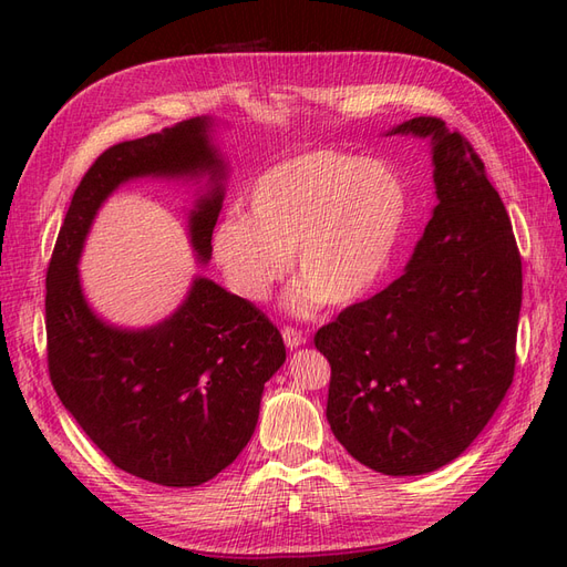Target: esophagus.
<instances>
[{
    "label": "esophagus",
    "mask_w": 567,
    "mask_h": 567,
    "mask_svg": "<svg viewBox=\"0 0 567 567\" xmlns=\"http://www.w3.org/2000/svg\"><path fill=\"white\" fill-rule=\"evenodd\" d=\"M281 336H284V342L286 346L293 350V348H300V346H305V333L302 331H298V329H293V326H284V331H281Z\"/></svg>",
    "instance_id": "obj_1"
}]
</instances>
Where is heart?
Masks as SVG:
<instances>
[{
	"label": "heart",
	"mask_w": 567,
	"mask_h": 567,
	"mask_svg": "<svg viewBox=\"0 0 567 567\" xmlns=\"http://www.w3.org/2000/svg\"><path fill=\"white\" fill-rule=\"evenodd\" d=\"M246 217L227 215L213 255L227 286L248 302L269 300L290 269L298 315L321 302L346 307L381 281L409 221V186L390 163L346 151H307L267 167L246 194Z\"/></svg>",
	"instance_id": "obj_1"
}]
</instances>
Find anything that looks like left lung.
I'll return each instance as SVG.
<instances>
[{"label":"left lung","mask_w":567,"mask_h":567,"mask_svg":"<svg viewBox=\"0 0 567 567\" xmlns=\"http://www.w3.org/2000/svg\"><path fill=\"white\" fill-rule=\"evenodd\" d=\"M437 198L406 271L315 333L331 364L326 419L359 463L423 475L487 425L516 371L523 262L502 196L461 132L419 115Z\"/></svg>","instance_id":"left-lung-1"}]
</instances>
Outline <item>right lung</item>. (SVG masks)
I'll use <instances>...</instances> for the list:
<instances>
[{"label": "right lung", "mask_w": 567, "mask_h": 567, "mask_svg": "<svg viewBox=\"0 0 567 567\" xmlns=\"http://www.w3.org/2000/svg\"><path fill=\"white\" fill-rule=\"evenodd\" d=\"M208 173L213 192L192 215L208 260L225 165L208 117L106 148L78 184L47 267V364L59 400L113 466L165 487L208 483L248 444L265 383L286 362L262 310L196 279L179 310L146 331H120L82 298L78 257L99 205L132 177Z\"/></svg>", "instance_id": "right-lung-1"}]
</instances>
